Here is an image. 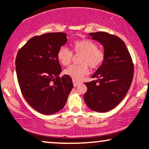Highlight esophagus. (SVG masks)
<instances>
[{
	"label": "esophagus",
	"instance_id": "34e87169",
	"mask_svg": "<svg viewBox=\"0 0 149 149\" xmlns=\"http://www.w3.org/2000/svg\"><path fill=\"white\" fill-rule=\"evenodd\" d=\"M73 86H74V87H77V86L81 83V82L78 81V80H77L73 79Z\"/></svg>",
	"mask_w": 149,
	"mask_h": 149
}]
</instances>
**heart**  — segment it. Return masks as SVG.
Segmentation results:
<instances>
[{
  "label": "heart",
  "mask_w": 149,
  "mask_h": 149,
  "mask_svg": "<svg viewBox=\"0 0 149 149\" xmlns=\"http://www.w3.org/2000/svg\"><path fill=\"white\" fill-rule=\"evenodd\" d=\"M73 51L76 54H82L80 59L81 64L72 65L64 70V73L73 79H80L87 74L89 67L92 69H97L104 62L105 55L102 49L98 48L96 42L90 39H81L75 41L72 44ZM57 56L62 65H69L73 59V53L71 50L62 46L57 51Z\"/></svg>",
  "instance_id": "b5f03b06"
}]
</instances>
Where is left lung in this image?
<instances>
[{
    "mask_svg": "<svg viewBox=\"0 0 149 149\" xmlns=\"http://www.w3.org/2000/svg\"><path fill=\"white\" fill-rule=\"evenodd\" d=\"M103 45L105 58L92 78L85 82V103L91 110L105 112L119 105L128 92L133 78L134 66L126 44L117 36L105 32L89 33Z\"/></svg>",
    "mask_w": 149,
    "mask_h": 149,
    "instance_id": "1",
    "label": "left lung"
}]
</instances>
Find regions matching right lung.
<instances>
[{"mask_svg":"<svg viewBox=\"0 0 149 149\" xmlns=\"http://www.w3.org/2000/svg\"><path fill=\"white\" fill-rule=\"evenodd\" d=\"M67 42L64 33L35 36L19 49L16 58L17 79L23 97L33 108L46 115L63 108L73 88L71 77L59 76L62 68L57 53Z\"/></svg>","mask_w":149,"mask_h":149,"instance_id":"right-lung-1","label":"right lung"}]
</instances>
